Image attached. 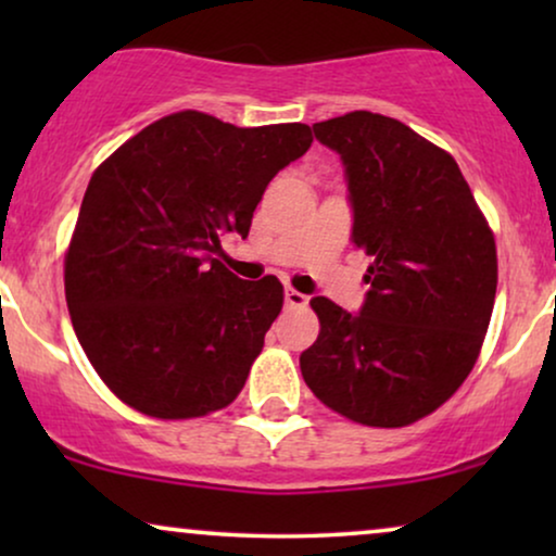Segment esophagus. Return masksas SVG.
Returning <instances> with one entry per match:
<instances>
[{
	"instance_id": "34e87169",
	"label": "esophagus",
	"mask_w": 556,
	"mask_h": 556,
	"mask_svg": "<svg viewBox=\"0 0 556 556\" xmlns=\"http://www.w3.org/2000/svg\"><path fill=\"white\" fill-rule=\"evenodd\" d=\"M286 306L288 308H303L308 303L306 295H303L301 291H295V288H286Z\"/></svg>"
}]
</instances>
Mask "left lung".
<instances>
[{
	"mask_svg": "<svg viewBox=\"0 0 556 556\" xmlns=\"http://www.w3.org/2000/svg\"><path fill=\"white\" fill-rule=\"evenodd\" d=\"M337 151L352 242L371 255L359 314L316 295L321 331L301 354L311 392L349 420L402 428L470 375L496 299V242L447 151L369 111L314 124Z\"/></svg>",
	"mask_w": 556,
	"mask_h": 556,
	"instance_id": "obj_1",
	"label": "left lung"
}]
</instances>
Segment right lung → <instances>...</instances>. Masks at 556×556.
<instances>
[{
    "instance_id": "1",
    "label": "right lung",
    "mask_w": 556,
    "mask_h": 556,
    "mask_svg": "<svg viewBox=\"0 0 556 556\" xmlns=\"http://www.w3.org/2000/svg\"><path fill=\"white\" fill-rule=\"evenodd\" d=\"M311 141L306 124L240 128L179 111L90 177L65 255V299L83 352L128 407L187 420L238 397L283 286L227 270L219 238H248L268 181Z\"/></svg>"
}]
</instances>
